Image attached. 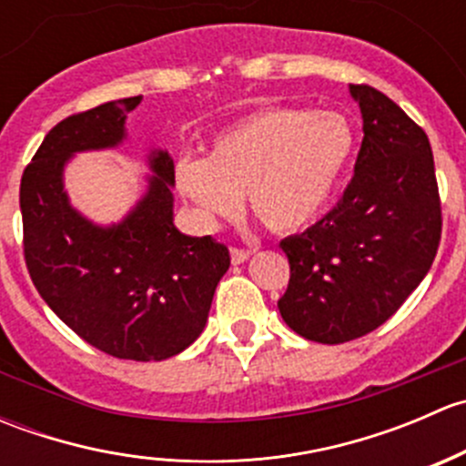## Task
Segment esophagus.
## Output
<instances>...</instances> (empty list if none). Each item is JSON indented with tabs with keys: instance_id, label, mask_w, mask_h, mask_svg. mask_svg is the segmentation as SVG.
<instances>
[{
	"instance_id": "1",
	"label": "esophagus",
	"mask_w": 466,
	"mask_h": 466,
	"mask_svg": "<svg viewBox=\"0 0 466 466\" xmlns=\"http://www.w3.org/2000/svg\"><path fill=\"white\" fill-rule=\"evenodd\" d=\"M229 255H232V263H243V261L250 259L252 250H246V248H232V250H229Z\"/></svg>"
}]
</instances>
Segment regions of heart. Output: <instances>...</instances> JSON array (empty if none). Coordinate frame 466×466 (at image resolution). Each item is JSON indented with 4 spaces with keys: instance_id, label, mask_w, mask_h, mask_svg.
<instances>
[{
    "instance_id": "heart-1",
    "label": "heart",
    "mask_w": 466,
    "mask_h": 466,
    "mask_svg": "<svg viewBox=\"0 0 466 466\" xmlns=\"http://www.w3.org/2000/svg\"><path fill=\"white\" fill-rule=\"evenodd\" d=\"M354 150L347 116L270 106L216 135L205 159H182L177 187L209 220L237 214L246 194L268 229L293 232L327 209Z\"/></svg>"
}]
</instances>
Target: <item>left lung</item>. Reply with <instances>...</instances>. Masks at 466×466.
<instances>
[{
    "label": "left lung",
    "instance_id": "8db88e82",
    "mask_svg": "<svg viewBox=\"0 0 466 466\" xmlns=\"http://www.w3.org/2000/svg\"><path fill=\"white\" fill-rule=\"evenodd\" d=\"M350 92L365 133L354 177L316 225L279 243L290 263L281 318L322 345L354 340L392 318L431 270L441 238L426 133L379 89Z\"/></svg>",
    "mask_w": 466,
    "mask_h": 466
}]
</instances>
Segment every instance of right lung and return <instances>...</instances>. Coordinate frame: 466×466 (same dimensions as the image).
I'll return each instance as SVG.
<instances>
[{
	"label": "right lung",
	"instance_id": "1",
	"mask_svg": "<svg viewBox=\"0 0 466 466\" xmlns=\"http://www.w3.org/2000/svg\"><path fill=\"white\" fill-rule=\"evenodd\" d=\"M142 96L107 101L46 133L20 185L25 259L51 311L83 340L126 360H164L203 333L229 250L173 225L167 150L148 157V191L121 223L101 228L69 205L63 168L74 153L115 148Z\"/></svg>",
	"mask_w": 466,
	"mask_h": 466
}]
</instances>
